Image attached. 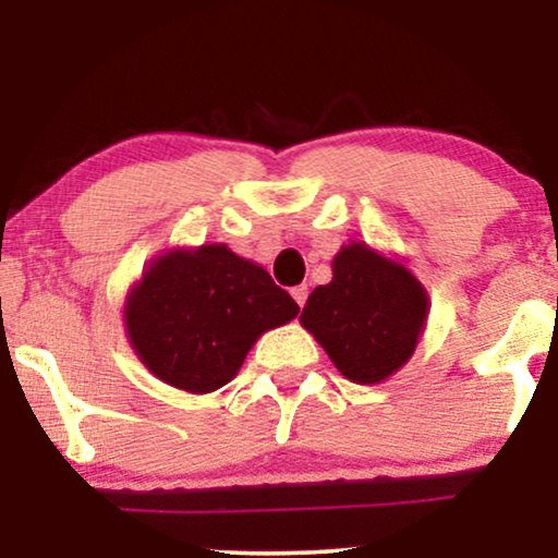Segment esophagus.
<instances>
[{
	"label": "esophagus",
	"instance_id": "esophagus-1",
	"mask_svg": "<svg viewBox=\"0 0 558 558\" xmlns=\"http://www.w3.org/2000/svg\"><path fill=\"white\" fill-rule=\"evenodd\" d=\"M307 294H310L307 284H300V287H294V289H292V296H294V302L300 304V307H304V302H307Z\"/></svg>",
	"mask_w": 558,
	"mask_h": 558
}]
</instances>
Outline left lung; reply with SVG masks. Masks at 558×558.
I'll return each instance as SVG.
<instances>
[{
  "label": "left lung",
  "instance_id": "left-lung-1",
  "mask_svg": "<svg viewBox=\"0 0 558 558\" xmlns=\"http://www.w3.org/2000/svg\"><path fill=\"white\" fill-rule=\"evenodd\" d=\"M426 315L429 296L407 266L348 243L332 258V281L310 294L300 323L342 376L380 384L414 355Z\"/></svg>",
  "mask_w": 558,
  "mask_h": 558
}]
</instances>
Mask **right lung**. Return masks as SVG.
Masks as SVG:
<instances>
[{"instance_id":"right-lung-1","label":"right lung","mask_w":558,"mask_h":558,"mask_svg":"<svg viewBox=\"0 0 558 558\" xmlns=\"http://www.w3.org/2000/svg\"><path fill=\"white\" fill-rule=\"evenodd\" d=\"M296 312L269 271L208 243L157 256L129 289L124 323L134 353L159 380L210 393L233 380L266 330Z\"/></svg>"}]
</instances>
